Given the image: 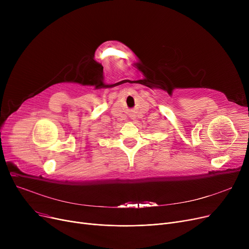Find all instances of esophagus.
Returning <instances> with one entry per match:
<instances>
[{
  "mask_svg": "<svg viewBox=\"0 0 249 249\" xmlns=\"http://www.w3.org/2000/svg\"><path fill=\"white\" fill-rule=\"evenodd\" d=\"M132 117V119H134V117H135V115H133V116H131Z\"/></svg>",
  "mask_w": 249,
  "mask_h": 249,
  "instance_id": "esophagus-1",
  "label": "esophagus"
}]
</instances>
